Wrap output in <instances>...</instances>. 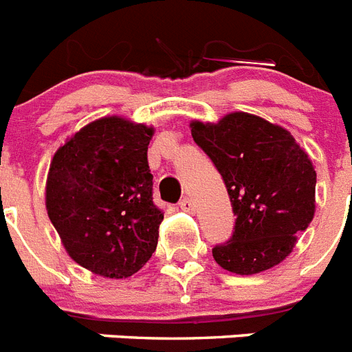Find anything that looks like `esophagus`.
<instances>
[{
  "mask_svg": "<svg viewBox=\"0 0 352 352\" xmlns=\"http://www.w3.org/2000/svg\"><path fill=\"white\" fill-rule=\"evenodd\" d=\"M178 206L183 210V212H188V213L196 212V205H194V203H192V199H188V197H183V199L179 201Z\"/></svg>",
  "mask_w": 352,
  "mask_h": 352,
  "instance_id": "obj_1",
  "label": "esophagus"
}]
</instances>
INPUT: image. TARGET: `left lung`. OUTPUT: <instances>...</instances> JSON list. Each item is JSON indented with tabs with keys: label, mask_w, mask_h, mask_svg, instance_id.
Segmentation results:
<instances>
[{
	"label": "left lung",
	"mask_w": 352,
	"mask_h": 352,
	"mask_svg": "<svg viewBox=\"0 0 352 352\" xmlns=\"http://www.w3.org/2000/svg\"><path fill=\"white\" fill-rule=\"evenodd\" d=\"M190 131L221 173L236 215L231 239L212 249L213 260L240 276L283 262L315 215L310 156L290 131L253 113L192 121Z\"/></svg>",
	"instance_id": "obj_1"
}]
</instances>
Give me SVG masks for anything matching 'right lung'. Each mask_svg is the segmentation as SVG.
I'll use <instances>...</instances> for the list:
<instances>
[{
  "label": "right lung",
  "mask_w": 352,
  "mask_h": 352,
  "mask_svg": "<svg viewBox=\"0 0 352 352\" xmlns=\"http://www.w3.org/2000/svg\"><path fill=\"white\" fill-rule=\"evenodd\" d=\"M151 126L119 116L89 122L56 149L46 179L47 217L78 265L122 279L158 244L164 213L153 203Z\"/></svg>",
  "instance_id": "1"
}]
</instances>
